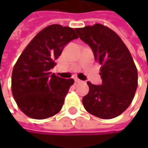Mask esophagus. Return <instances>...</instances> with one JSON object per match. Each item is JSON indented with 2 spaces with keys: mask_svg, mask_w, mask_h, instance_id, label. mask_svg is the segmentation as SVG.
Wrapping results in <instances>:
<instances>
[{
  "mask_svg": "<svg viewBox=\"0 0 148 148\" xmlns=\"http://www.w3.org/2000/svg\"><path fill=\"white\" fill-rule=\"evenodd\" d=\"M74 81H75L76 83H82V82H83L82 80H80V79H77V78L74 79Z\"/></svg>",
  "mask_w": 148,
  "mask_h": 148,
  "instance_id": "esophagus-1",
  "label": "esophagus"
}]
</instances>
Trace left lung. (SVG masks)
I'll return each mask as SVG.
<instances>
[{"instance_id":"obj_1","label":"left lung","mask_w":148,"mask_h":148,"mask_svg":"<svg viewBox=\"0 0 148 148\" xmlns=\"http://www.w3.org/2000/svg\"><path fill=\"white\" fill-rule=\"evenodd\" d=\"M75 31L101 65L102 85L87 82L89 92L82 99L83 105L97 117H116L130 105L137 89L138 73L132 56L120 37L105 25L95 24Z\"/></svg>"}]
</instances>
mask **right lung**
Wrapping results in <instances>:
<instances>
[{
	"label": "right lung",
	"instance_id": "obj_1",
	"mask_svg": "<svg viewBox=\"0 0 148 148\" xmlns=\"http://www.w3.org/2000/svg\"><path fill=\"white\" fill-rule=\"evenodd\" d=\"M76 38L73 28L50 25L40 31L19 56L12 73V93L27 116L46 119L61 110L74 81L51 74L50 69L64 46Z\"/></svg>",
	"mask_w": 148,
	"mask_h": 148
}]
</instances>
